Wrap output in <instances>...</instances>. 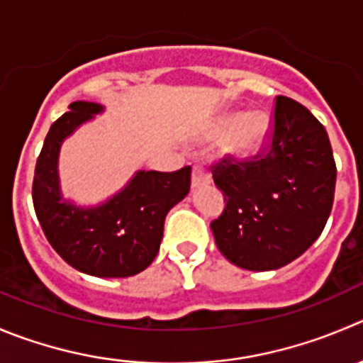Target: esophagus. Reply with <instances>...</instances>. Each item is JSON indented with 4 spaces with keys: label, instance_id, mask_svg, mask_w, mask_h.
<instances>
[{
    "label": "esophagus",
    "instance_id": "obj_1",
    "mask_svg": "<svg viewBox=\"0 0 363 363\" xmlns=\"http://www.w3.org/2000/svg\"><path fill=\"white\" fill-rule=\"evenodd\" d=\"M212 176H210V171L203 164H196L192 167V187L198 189L203 187V185H208Z\"/></svg>",
    "mask_w": 363,
    "mask_h": 363
}]
</instances>
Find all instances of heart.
Here are the masks:
<instances>
[{"label": "heart", "instance_id": "1", "mask_svg": "<svg viewBox=\"0 0 363 363\" xmlns=\"http://www.w3.org/2000/svg\"><path fill=\"white\" fill-rule=\"evenodd\" d=\"M226 151L237 160H247L262 150L269 135V121L262 113H228L220 117L212 130L213 137L226 135Z\"/></svg>", "mask_w": 363, "mask_h": 363}]
</instances>
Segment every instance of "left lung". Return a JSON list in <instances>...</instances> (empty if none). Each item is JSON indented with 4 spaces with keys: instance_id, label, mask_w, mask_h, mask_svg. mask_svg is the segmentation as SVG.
Instances as JSON below:
<instances>
[{
    "instance_id": "8db88e82",
    "label": "left lung",
    "mask_w": 363,
    "mask_h": 363,
    "mask_svg": "<svg viewBox=\"0 0 363 363\" xmlns=\"http://www.w3.org/2000/svg\"><path fill=\"white\" fill-rule=\"evenodd\" d=\"M269 144L247 160L226 155L212 167L223 213L210 228L220 253L247 271H272L301 257L323 233L335 196L333 151L308 108L276 96Z\"/></svg>"
}]
</instances>
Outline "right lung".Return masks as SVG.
<instances>
[{"label":"right lung","instance_id":"right-lung-1","mask_svg":"<svg viewBox=\"0 0 363 363\" xmlns=\"http://www.w3.org/2000/svg\"><path fill=\"white\" fill-rule=\"evenodd\" d=\"M101 106L74 101L51 124L37 158L32 198L53 250L71 267L98 278H126L155 260L169 210L191 191V165L172 172L139 171L124 191L96 208L62 201L57 160L62 140Z\"/></svg>","mask_w":363,"mask_h":363}]
</instances>
